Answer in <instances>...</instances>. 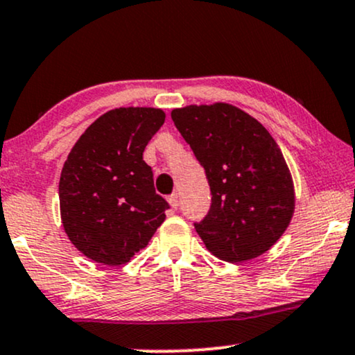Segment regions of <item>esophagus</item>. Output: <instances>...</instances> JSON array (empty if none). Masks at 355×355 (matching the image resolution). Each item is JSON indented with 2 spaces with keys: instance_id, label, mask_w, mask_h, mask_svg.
<instances>
[{
  "instance_id": "obj_1",
  "label": "esophagus",
  "mask_w": 355,
  "mask_h": 355,
  "mask_svg": "<svg viewBox=\"0 0 355 355\" xmlns=\"http://www.w3.org/2000/svg\"><path fill=\"white\" fill-rule=\"evenodd\" d=\"M168 203H170V206H172L173 209L178 208V195H177V193H172V195L168 196Z\"/></svg>"
}]
</instances>
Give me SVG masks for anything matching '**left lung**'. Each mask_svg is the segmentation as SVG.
<instances>
[{
  "label": "left lung",
  "instance_id": "left-lung-1",
  "mask_svg": "<svg viewBox=\"0 0 355 355\" xmlns=\"http://www.w3.org/2000/svg\"><path fill=\"white\" fill-rule=\"evenodd\" d=\"M172 119L209 183V211L195 223L206 249L232 263L267 252L295 211L280 147L257 119L227 103L178 107Z\"/></svg>",
  "mask_w": 355,
  "mask_h": 355
}]
</instances>
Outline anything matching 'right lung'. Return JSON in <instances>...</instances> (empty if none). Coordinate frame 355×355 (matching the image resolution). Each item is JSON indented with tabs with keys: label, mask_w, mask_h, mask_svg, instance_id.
<instances>
[{
	"label": "right lung",
	"mask_w": 355,
	"mask_h": 355,
	"mask_svg": "<svg viewBox=\"0 0 355 355\" xmlns=\"http://www.w3.org/2000/svg\"><path fill=\"white\" fill-rule=\"evenodd\" d=\"M165 121L155 107H116L85 131L58 183L64 230L83 255L123 266L144 249L170 206L154 188L146 146Z\"/></svg>",
	"instance_id": "right-lung-1"
}]
</instances>
